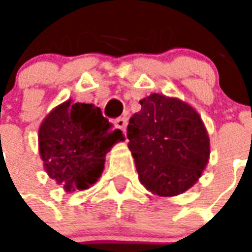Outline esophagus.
<instances>
[{
  "instance_id": "esophagus-1",
  "label": "esophagus",
  "mask_w": 252,
  "mask_h": 252,
  "mask_svg": "<svg viewBox=\"0 0 252 252\" xmlns=\"http://www.w3.org/2000/svg\"><path fill=\"white\" fill-rule=\"evenodd\" d=\"M115 124H116V126H118L119 129L126 130V124H128V120H126V118H118L116 119V122H115Z\"/></svg>"
}]
</instances>
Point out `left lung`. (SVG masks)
Wrapping results in <instances>:
<instances>
[{
    "label": "left lung",
    "mask_w": 252,
    "mask_h": 252,
    "mask_svg": "<svg viewBox=\"0 0 252 252\" xmlns=\"http://www.w3.org/2000/svg\"><path fill=\"white\" fill-rule=\"evenodd\" d=\"M126 126L138 178L159 196L187 191L209 158V137L201 118L179 99L152 94Z\"/></svg>",
    "instance_id": "left-lung-1"
}]
</instances>
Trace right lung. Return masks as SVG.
Instances as JSON below:
<instances>
[{
  "label": "right lung",
  "instance_id": "obj_1",
  "mask_svg": "<svg viewBox=\"0 0 252 252\" xmlns=\"http://www.w3.org/2000/svg\"><path fill=\"white\" fill-rule=\"evenodd\" d=\"M120 129L99 107L72 100L56 107L41 123L39 149L48 175L72 192L94 184L104 168V157L123 141Z\"/></svg>",
  "mask_w": 252,
  "mask_h": 252
}]
</instances>
